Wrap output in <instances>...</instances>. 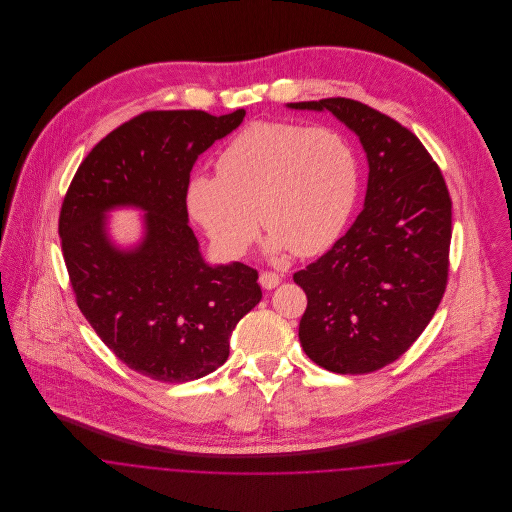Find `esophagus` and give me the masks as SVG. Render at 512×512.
Wrapping results in <instances>:
<instances>
[{
  "label": "esophagus",
  "instance_id": "esophagus-1",
  "mask_svg": "<svg viewBox=\"0 0 512 512\" xmlns=\"http://www.w3.org/2000/svg\"><path fill=\"white\" fill-rule=\"evenodd\" d=\"M282 284V278L278 276V274H274V272H262L260 274V286L264 288V290H274V288H278Z\"/></svg>",
  "mask_w": 512,
  "mask_h": 512
}]
</instances>
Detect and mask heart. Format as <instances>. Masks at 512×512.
<instances>
[{"instance_id": "b5f03b06", "label": "heart", "mask_w": 512, "mask_h": 512, "mask_svg": "<svg viewBox=\"0 0 512 512\" xmlns=\"http://www.w3.org/2000/svg\"><path fill=\"white\" fill-rule=\"evenodd\" d=\"M217 171L191 177L185 201L226 258L246 252L260 222L272 254L325 252L343 234L361 187L359 159L343 134L292 122L246 126L220 151Z\"/></svg>"}]
</instances>
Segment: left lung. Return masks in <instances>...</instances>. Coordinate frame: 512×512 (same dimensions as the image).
<instances>
[{"label":"left lung","mask_w":512,"mask_h":512,"mask_svg":"<svg viewBox=\"0 0 512 512\" xmlns=\"http://www.w3.org/2000/svg\"><path fill=\"white\" fill-rule=\"evenodd\" d=\"M331 112L357 134L368 163L365 207L345 236L293 282L307 295L305 355L337 374L394 363L432 321L447 282L451 199L422 142L363 102L286 104Z\"/></svg>","instance_id":"left-lung-1"}]
</instances>
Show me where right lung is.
I'll use <instances>...</instances> for the list:
<instances>
[{
    "instance_id": "obj_1",
    "label": "right lung",
    "mask_w": 512,
    "mask_h": 512,
    "mask_svg": "<svg viewBox=\"0 0 512 512\" xmlns=\"http://www.w3.org/2000/svg\"><path fill=\"white\" fill-rule=\"evenodd\" d=\"M246 116L146 112L110 132L80 163L59 234L76 303L104 345L161 382H189L226 363L236 323L254 309L258 272L209 264L189 226L187 185L197 157ZM142 210L143 236L120 247L107 213Z\"/></svg>"
}]
</instances>
